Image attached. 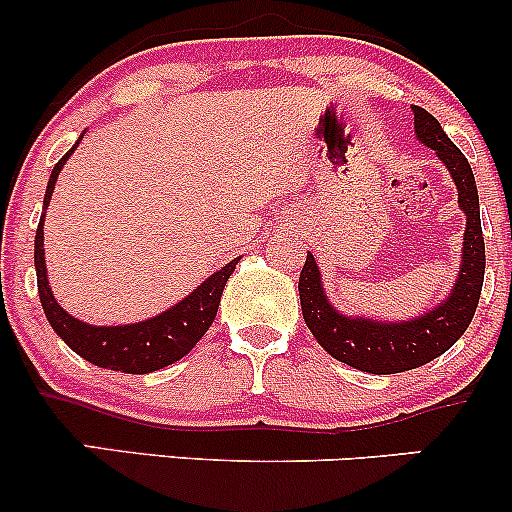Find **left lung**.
<instances>
[{
  "mask_svg": "<svg viewBox=\"0 0 512 512\" xmlns=\"http://www.w3.org/2000/svg\"><path fill=\"white\" fill-rule=\"evenodd\" d=\"M411 110H414L416 137L428 149L436 151L445 168L450 170L457 185V202L467 216L460 274H457L450 296L414 320L378 322L342 315L327 301L320 269L310 252L305 257L301 276H298L303 320L322 349L346 366L373 375L404 373V370L419 368L445 354L472 322L477 313L481 286H484L486 250L484 236H481L479 192L472 168L462 151L450 142L436 117L419 105H411Z\"/></svg>",
  "mask_w": 512,
  "mask_h": 512,
  "instance_id": "obj_1",
  "label": "left lung"
}]
</instances>
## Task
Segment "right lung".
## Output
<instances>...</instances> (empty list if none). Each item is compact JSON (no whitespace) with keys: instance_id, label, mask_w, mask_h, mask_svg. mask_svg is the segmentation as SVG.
Returning <instances> with one entry per match:
<instances>
[{"instance_id":"1","label":"right lung","mask_w":512,"mask_h":512,"mask_svg":"<svg viewBox=\"0 0 512 512\" xmlns=\"http://www.w3.org/2000/svg\"><path fill=\"white\" fill-rule=\"evenodd\" d=\"M84 134H81V137H84ZM79 142H76L72 149L55 163V168H52L48 190H45L43 199V216H40L38 231H35L33 255L35 274H38L40 303H43L45 317H48L52 330L60 334L62 342L67 344L69 349L76 351L81 358H86L88 363H93V366L98 368L120 370V373L132 375L154 373V370L166 368L170 363L180 361L185 354H190L192 346L204 337V332H207L211 322H214L216 310H219L223 286H226L228 276L236 269L240 257L228 262L226 267L219 269V272L211 274L202 286H197L190 296L182 298L180 303H175L173 308L166 310V313L151 317V320L137 322V325L115 327H96L88 325V322L76 320V317L69 315L67 310L60 308V303L55 301V296H52L50 291L43 250V221L52 190H55L57 175H60L62 166L67 163V158L74 154Z\"/></svg>"}]
</instances>
